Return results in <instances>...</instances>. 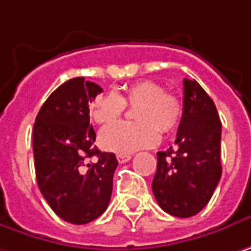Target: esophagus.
Returning <instances> with one entry per match:
<instances>
[{
	"label": "esophagus",
	"instance_id": "esophagus-1",
	"mask_svg": "<svg viewBox=\"0 0 251 251\" xmlns=\"http://www.w3.org/2000/svg\"><path fill=\"white\" fill-rule=\"evenodd\" d=\"M130 157H132L130 153H118V155H116V159H118L119 163H126V162H129Z\"/></svg>",
	"mask_w": 251,
	"mask_h": 251
}]
</instances>
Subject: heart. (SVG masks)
I'll use <instances>...</instances> for the list:
<instances>
[{
    "label": "heart",
    "mask_w": 251,
    "mask_h": 251,
    "mask_svg": "<svg viewBox=\"0 0 251 251\" xmlns=\"http://www.w3.org/2000/svg\"><path fill=\"white\" fill-rule=\"evenodd\" d=\"M126 105L136 106V121L108 126L100 132L99 142L108 151L127 153L153 146L160 139V132L169 133L177 127L183 112L180 99L165 92L160 83L139 81L126 86L122 95L106 92L95 98L91 115L96 124L111 125L122 116Z\"/></svg>",
    "instance_id": "obj_1"
}]
</instances>
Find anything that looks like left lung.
<instances>
[{
    "label": "left lung",
    "mask_w": 251,
    "mask_h": 251,
    "mask_svg": "<svg viewBox=\"0 0 251 251\" xmlns=\"http://www.w3.org/2000/svg\"><path fill=\"white\" fill-rule=\"evenodd\" d=\"M183 115L175 146L157 152L156 201L176 217L198 214L222 177V122L212 98L195 79L183 81Z\"/></svg>",
    "instance_id": "obj_1"
}]
</instances>
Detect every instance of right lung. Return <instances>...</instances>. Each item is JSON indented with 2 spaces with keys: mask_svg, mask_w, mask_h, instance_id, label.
Masks as SVG:
<instances>
[{
  "mask_svg": "<svg viewBox=\"0 0 251 251\" xmlns=\"http://www.w3.org/2000/svg\"><path fill=\"white\" fill-rule=\"evenodd\" d=\"M102 88L74 78L52 92L39 109L32 146L38 187L51 209L72 225L98 219L109 204L116 156L98 151L89 105ZM94 155L98 161H91Z\"/></svg>",
  "mask_w": 251,
  "mask_h": 251,
  "instance_id": "add662e5",
  "label": "right lung"
}]
</instances>
